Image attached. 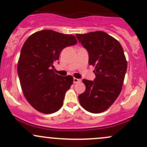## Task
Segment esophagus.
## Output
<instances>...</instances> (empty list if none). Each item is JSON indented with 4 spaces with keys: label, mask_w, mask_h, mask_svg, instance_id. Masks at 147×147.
I'll use <instances>...</instances> for the list:
<instances>
[{
    "label": "esophagus",
    "mask_w": 147,
    "mask_h": 147,
    "mask_svg": "<svg viewBox=\"0 0 147 147\" xmlns=\"http://www.w3.org/2000/svg\"><path fill=\"white\" fill-rule=\"evenodd\" d=\"M81 79H77V78H74L73 79V82L75 84L76 83H79V82H81Z\"/></svg>",
    "instance_id": "34e87169"
}]
</instances>
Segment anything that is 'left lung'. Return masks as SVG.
Wrapping results in <instances>:
<instances>
[{
	"label": "left lung",
	"instance_id": "8db88e82",
	"mask_svg": "<svg viewBox=\"0 0 147 147\" xmlns=\"http://www.w3.org/2000/svg\"><path fill=\"white\" fill-rule=\"evenodd\" d=\"M95 66L94 81L83 79L86 90L79 95L81 106L92 113L107 110L120 94L127 69L124 50L118 41L102 31L76 34Z\"/></svg>",
	"mask_w": 147,
	"mask_h": 147
}]
</instances>
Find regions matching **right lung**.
Instances as JSON below:
<instances>
[{"label":"right lung","instance_id":"add662e5","mask_svg":"<svg viewBox=\"0 0 147 147\" xmlns=\"http://www.w3.org/2000/svg\"><path fill=\"white\" fill-rule=\"evenodd\" d=\"M77 43L75 36L50 30L36 32L22 47L17 71L25 97L34 109L45 114L63 106L66 91L73 83L70 75L54 72V63L63 48Z\"/></svg>","mask_w":147,"mask_h":147}]
</instances>
